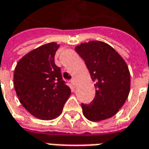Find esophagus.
<instances>
[{"label":"esophagus","mask_w":149,"mask_h":149,"mask_svg":"<svg viewBox=\"0 0 149 149\" xmlns=\"http://www.w3.org/2000/svg\"><path fill=\"white\" fill-rule=\"evenodd\" d=\"M71 84L74 87H76V84H77V83H76V80H75V79H73V80L71 81Z\"/></svg>","instance_id":"1"}]
</instances>
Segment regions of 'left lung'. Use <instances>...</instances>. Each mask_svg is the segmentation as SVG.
I'll return each mask as SVG.
<instances>
[{
    "mask_svg": "<svg viewBox=\"0 0 149 149\" xmlns=\"http://www.w3.org/2000/svg\"><path fill=\"white\" fill-rule=\"evenodd\" d=\"M75 51L84 60L96 89L94 100L89 104H81L84 117L93 122L113 117L130 91L126 62L112 46L99 40L81 43Z\"/></svg>",
    "mask_w": 149,
    "mask_h": 149,
    "instance_id": "obj_1",
    "label": "left lung"
}]
</instances>
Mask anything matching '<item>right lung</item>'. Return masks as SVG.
Here are the masks:
<instances>
[{"instance_id":"obj_1","label":"right lung","mask_w":149,"mask_h":149,"mask_svg":"<svg viewBox=\"0 0 149 149\" xmlns=\"http://www.w3.org/2000/svg\"><path fill=\"white\" fill-rule=\"evenodd\" d=\"M59 47L55 42L43 45L24 55L15 68L14 87L20 104L42 120L58 117L71 94L54 64Z\"/></svg>"}]
</instances>
